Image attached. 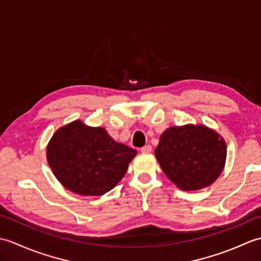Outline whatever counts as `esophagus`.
<instances>
[{"label":"esophagus","instance_id":"34e87169","mask_svg":"<svg viewBox=\"0 0 261 261\" xmlns=\"http://www.w3.org/2000/svg\"><path fill=\"white\" fill-rule=\"evenodd\" d=\"M141 151H142L143 153H149V152H151V151H152V147H151L150 145H147V146H145V147H142V148H141Z\"/></svg>","mask_w":261,"mask_h":261}]
</instances>
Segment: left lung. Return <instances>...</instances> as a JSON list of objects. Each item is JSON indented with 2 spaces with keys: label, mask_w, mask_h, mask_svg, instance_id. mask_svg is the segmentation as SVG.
Masks as SVG:
<instances>
[{
  "label": "left lung",
  "mask_w": 261,
  "mask_h": 261,
  "mask_svg": "<svg viewBox=\"0 0 261 261\" xmlns=\"http://www.w3.org/2000/svg\"><path fill=\"white\" fill-rule=\"evenodd\" d=\"M166 176L182 191L210 186L222 173L226 159L223 138L205 125L170 126L154 150Z\"/></svg>",
  "instance_id": "1"
}]
</instances>
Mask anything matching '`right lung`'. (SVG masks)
Returning <instances> with one entry per match:
<instances>
[{
  "mask_svg": "<svg viewBox=\"0 0 261 261\" xmlns=\"http://www.w3.org/2000/svg\"><path fill=\"white\" fill-rule=\"evenodd\" d=\"M137 151L114 141L104 127L76 120L55 132L47 147L54 175L79 195L99 196L123 178Z\"/></svg>",
  "mask_w": 261,
  "mask_h": 261,
  "instance_id": "right-lung-1",
  "label": "right lung"
}]
</instances>
